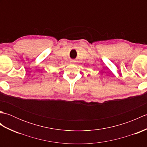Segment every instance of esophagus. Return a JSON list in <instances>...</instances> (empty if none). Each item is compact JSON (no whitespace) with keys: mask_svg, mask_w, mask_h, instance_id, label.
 Returning a JSON list of instances; mask_svg holds the SVG:
<instances>
[{"mask_svg":"<svg viewBox=\"0 0 147 147\" xmlns=\"http://www.w3.org/2000/svg\"><path fill=\"white\" fill-rule=\"evenodd\" d=\"M76 61H74V60H71V63H74V62H75Z\"/></svg>","mask_w":147,"mask_h":147,"instance_id":"esophagus-1","label":"esophagus"}]
</instances>
